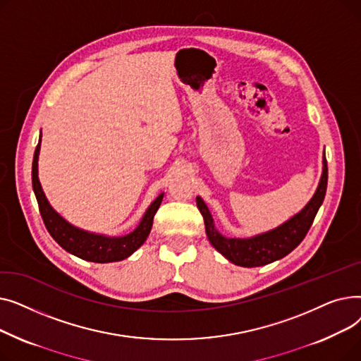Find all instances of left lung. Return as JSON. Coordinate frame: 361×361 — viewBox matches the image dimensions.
Here are the masks:
<instances>
[{"mask_svg": "<svg viewBox=\"0 0 361 361\" xmlns=\"http://www.w3.org/2000/svg\"><path fill=\"white\" fill-rule=\"evenodd\" d=\"M322 164H324V166H322V176L317 188L307 204L298 214L278 225L276 228L253 237L235 238L222 235L215 228L212 214L207 209L206 203L200 196H197L196 203L204 219L206 235L211 244L225 259L244 268L263 267V264L272 263L291 253L306 237L320 204L324 203L328 185V164L325 154Z\"/></svg>", "mask_w": 361, "mask_h": 361, "instance_id": "obj_1", "label": "left lung"}]
</instances>
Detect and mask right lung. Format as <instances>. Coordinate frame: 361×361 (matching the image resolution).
Here are the masks:
<instances>
[{"label": "right lung", "instance_id": "right-lung-1", "mask_svg": "<svg viewBox=\"0 0 361 361\" xmlns=\"http://www.w3.org/2000/svg\"><path fill=\"white\" fill-rule=\"evenodd\" d=\"M41 137H42V133L33 155L32 185H33V192H35L37 204H39L41 216L51 237L59 243L66 252L78 256L83 260H89L94 263L120 262L131 256L146 241L152 230V224H154V216L164 199V193H161L154 202L150 203L143 218L140 219L139 225L126 235L109 237V235L89 233L82 228H78V226L71 225L54 209L42 190L39 177H37V161H39Z\"/></svg>", "mask_w": 361, "mask_h": 361}]
</instances>
